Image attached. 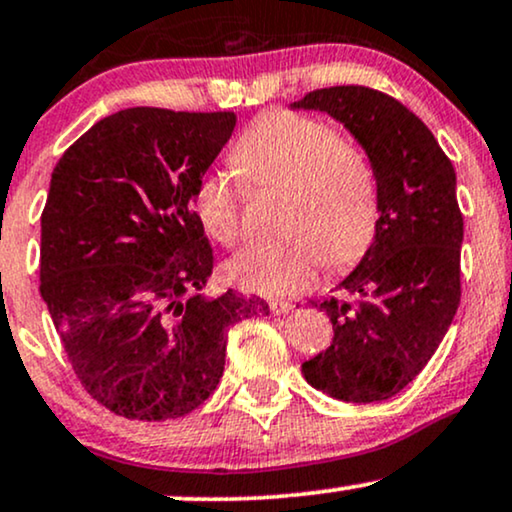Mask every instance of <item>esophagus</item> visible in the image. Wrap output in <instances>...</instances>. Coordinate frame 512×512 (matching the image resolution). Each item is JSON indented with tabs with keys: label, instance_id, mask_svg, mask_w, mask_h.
<instances>
[{
	"label": "esophagus",
	"instance_id": "34e87169",
	"mask_svg": "<svg viewBox=\"0 0 512 512\" xmlns=\"http://www.w3.org/2000/svg\"><path fill=\"white\" fill-rule=\"evenodd\" d=\"M269 309H271V314L274 316H286V314H290L295 309V304H290V302H271L269 304Z\"/></svg>",
	"mask_w": 512,
	"mask_h": 512
}]
</instances>
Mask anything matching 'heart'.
Listing matches in <instances>:
<instances>
[{"label": "heart", "instance_id": "heart-1", "mask_svg": "<svg viewBox=\"0 0 512 512\" xmlns=\"http://www.w3.org/2000/svg\"><path fill=\"white\" fill-rule=\"evenodd\" d=\"M231 163L257 189H283L286 241L257 243L231 260L229 276L260 295L309 288L319 262L347 271L364 260L380 224L378 177L364 151L333 127L295 111H271L241 134ZM193 210L212 241L241 236V191L222 174H205Z\"/></svg>", "mask_w": 512, "mask_h": 512}]
</instances>
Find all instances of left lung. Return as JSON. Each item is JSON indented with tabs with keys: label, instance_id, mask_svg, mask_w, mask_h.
I'll return each mask as SVG.
<instances>
[{
	"label": "left lung",
	"instance_id": "8db88e82",
	"mask_svg": "<svg viewBox=\"0 0 512 512\" xmlns=\"http://www.w3.org/2000/svg\"><path fill=\"white\" fill-rule=\"evenodd\" d=\"M293 108L340 120L368 153L380 191L378 234L338 286L345 297L314 304L331 316L335 338L302 373L333 399H390L432 359L461 304L454 165L425 122L378 89H314Z\"/></svg>",
	"mask_w": 512,
	"mask_h": 512
}]
</instances>
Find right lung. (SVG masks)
<instances>
[{"mask_svg":"<svg viewBox=\"0 0 512 512\" xmlns=\"http://www.w3.org/2000/svg\"><path fill=\"white\" fill-rule=\"evenodd\" d=\"M236 113L127 108L61 155L42 210L40 293L92 399L129 420L196 411L224 373L226 331L269 304L203 295L215 267L193 210Z\"/></svg>","mask_w":512,"mask_h":512,"instance_id":"right-lung-1","label":"right lung"}]
</instances>
